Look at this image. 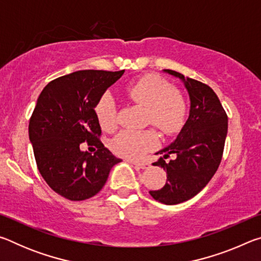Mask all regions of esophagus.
Masks as SVG:
<instances>
[{
    "mask_svg": "<svg viewBox=\"0 0 261 261\" xmlns=\"http://www.w3.org/2000/svg\"><path fill=\"white\" fill-rule=\"evenodd\" d=\"M129 162L132 163V165H135L137 167L141 168V169H146V168H148L149 166H151L148 162H141V161H136V160H129Z\"/></svg>",
    "mask_w": 261,
    "mask_h": 261,
    "instance_id": "obj_1",
    "label": "esophagus"
}]
</instances>
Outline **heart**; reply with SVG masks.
<instances>
[{
  "instance_id": "obj_1",
  "label": "heart",
  "mask_w": 261,
  "mask_h": 261,
  "mask_svg": "<svg viewBox=\"0 0 261 261\" xmlns=\"http://www.w3.org/2000/svg\"><path fill=\"white\" fill-rule=\"evenodd\" d=\"M125 93L134 102L147 108L146 122L155 125L165 136H175L182 131L189 114L187 100L165 78L155 73L146 74L127 85ZM94 110L103 130L116 129L117 112L112 95L106 93L101 96ZM158 144V132L151 127L141 131H122L112 140L110 147L120 156L139 159Z\"/></svg>"
}]
</instances>
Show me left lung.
Instances as JSON below:
<instances>
[{"label":"left lung","instance_id":"8db88e82","mask_svg":"<svg viewBox=\"0 0 261 261\" xmlns=\"http://www.w3.org/2000/svg\"><path fill=\"white\" fill-rule=\"evenodd\" d=\"M165 71L182 79L191 107L177 139L156 153L165 155L153 166L166 170L167 183L160 190L149 191V194L162 204L176 205L199 193L218 170L228 132V116L218 95L208 85L185 78L174 70ZM171 153L176 158L166 162Z\"/></svg>","mask_w":261,"mask_h":261}]
</instances>
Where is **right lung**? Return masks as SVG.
I'll return each mask as SVG.
<instances>
[{
    "mask_svg": "<svg viewBox=\"0 0 261 261\" xmlns=\"http://www.w3.org/2000/svg\"><path fill=\"white\" fill-rule=\"evenodd\" d=\"M123 73L81 70L48 83L39 95L29 124L35 161L46 183L69 200L95 196L110 169L122 161L100 140L94 108ZM84 141L95 147L94 154L81 151Z\"/></svg>",
    "mask_w": 261,
    "mask_h": 261,
    "instance_id": "right-lung-1",
    "label": "right lung"
}]
</instances>
